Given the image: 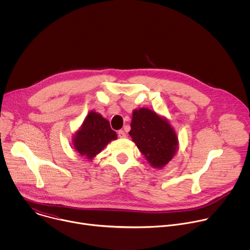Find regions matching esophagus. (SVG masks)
I'll use <instances>...</instances> for the list:
<instances>
[{"label":"esophagus","mask_w":250,"mask_h":250,"mask_svg":"<svg viewBox=\"0 0 250 250\" xmlns=\"http://www.w3.org/2000/svg\"><path fill=\"white\" fill-rule=\"evenodd\" d=\"M118 135H119V137H121V138H124V137H125V132L124 131V130H119L118 131Z\"/></svg>","instance_id":"obj_1"}]
</instances>
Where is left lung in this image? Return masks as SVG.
Wrapping results in <instances>:
<instances>
[{
  "instance_id": "1",
  "label": "left lung",
  "mask_w": 250,
  "mask_h": 250,
  "mask_svg": "<svg viewBox=\"0 0 250 250\" xmlns=\"http://www.w3.org/2000/svg\"><path fill=\"white\" fill-rule=\"evenodd\" d=\"M130 127L129 135L151 166L162 168L173 158L178 138L166 120L142 108L133 111Z\"/></svg>"
}]
</instances>
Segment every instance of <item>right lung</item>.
Here are the masks:
<instances>
[{"label": "right lung", "instance_id": "1", "mask_svg": "<svg viewBox=\"0 0 250 250\" xmlns=\"http://www.w3.org/2000/svg\"><path fill=\"white\" fill-rule=\"evenodd\" d=\"M114 139H117V133L111 128L109 121L100 114L91 112L75 134L73 144L78 153L92 159Z\"/></svg>", "mask_w": 250, "mask_h": 250}]
</instances>
